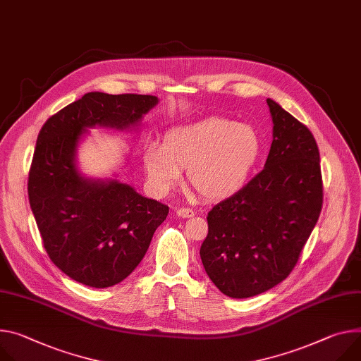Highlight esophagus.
<instances>
[{"label":"esophagus","instance_id":"obj_1","mask_svg":"<svg viewBox=\"0 0 361 361\" xmlns=\"http://www.w3.org/2000/svg\"><path fill=\"white\" fill-rule=\"evenodd\" d=\"M176 213H177L178 217H183V219H187V217L194 216V212H192L191 209H188V207H181V209L176 210Z\"/></svg>","mask_w":361,"mask_h":361}]
</instances>
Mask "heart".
I'll use <instances>...</instances> for the list:
<instances>
[{"mask_svg": "<svg viewBox=\"0 0 361 361\" xmlns=\"http://www.w3.org/2000/svg\"><path fill=\"white\" fill-rule=\"evenodd\" d=\"M262 152V138L249 123L210 116L170 129L162 145L144 151V167L152 190L167 194L188 181L203 199L220 200L239 191L249 180Z\"/></svg>", "mask_w": 361, "mask_h": 361, "instance_id": "b5f03b06", "label": "heart"}]
</instances>
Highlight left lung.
Returning <instances> with one entry per match:
<instances>
[{"label": "left lung", "instance_id": "obj_1", "mask_svg": "<svg viewBox=\"0 0 361 361\" xmlns=\"http://www.w3.org/2000/svg\"><path fill=\"white\" fill-rule=\"evenodd\" d=\"M267 104L274 141L265 167L209 212V233L200 247L209 278L231 298H249L282 282L322 209L314 135L275 101Z\"/></svg>", "mask_w": 361, "mask_h": 361}]
</instances>
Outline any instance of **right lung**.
Wrapping results in <instances>:
<instances>
[{
	"label": "right lung",
	"mask_w": 361,
	"mask_h": 361,
	"mask_svg": "<svg viewBox=\"0 0 361 361\" xmlns=\"http://www.w3.org/2000/svg\"><path fill=\"white\" fill-rule=\"evenodd\" d=\"M158 99L151 94L90 92L42 126L28 171V202L53 264L87 286L123 281L142 260L169 206L118 181L80 177L78 141L87 126L126 128Z\"/></svg>",
	"instance_id": "right-lung-1"
}]
</instances>
